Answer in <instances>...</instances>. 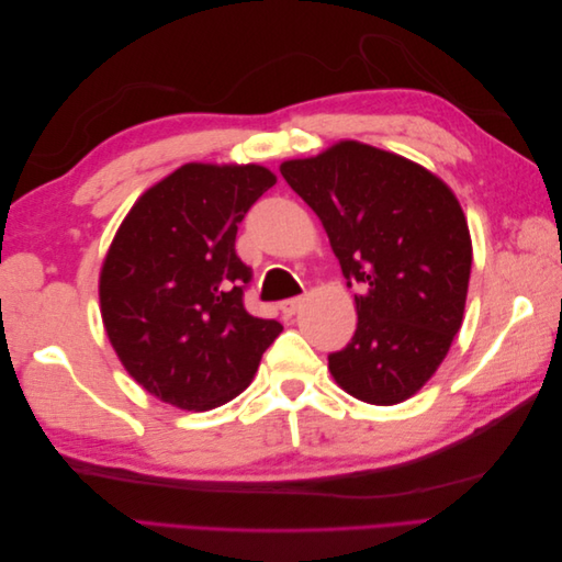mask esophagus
Here are the masks:
<instances>
[{
  "label": "esophagus",
  "instance_id": "1",
  "mask_svg": "<svg viewBox=\"0 0 562 562\" xmlns=\"http://www.w3.org/2000/svg\"><path fill=\"white\" fill-rule=\"evenodd\" d=\"M304 304V297L302 295H297V297H288V300H283L281 304H279V310L285 314V316H293L300 307Z\"/></svg>",
  "mask_w": 562,
  "mask_h": 562
}]
</instances>
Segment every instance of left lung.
Listing matches in <instances>:
<instances>
[{
  "mask_svg": "<svg viewBox=\"0 0 562 562\" xmlns=\"http://www.w3.org/2000/svg\"><path fill=\"white\" fill-rule=\"evenodd\" d=\"M281 176L328 232L347 279L359 283L356 333L328 353L353 398L396 405L443 363L462 326L471 236L450 187L413 161L345 140Z\"/></svg>",
  "mask_w": 562,
  "mask_h": 562,
  "instance_id": "8db88e82",
  "label": "left lung"
}]
</instances>
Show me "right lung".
I'll list each match as a JSON object with an SVG mask.
<instances>
[{"label": "right lung", "instance_id": "1", "mask_svg": "<svg viewBox=\"0 0 562 562\" xmlns=\"http://www.w3.org/2000/svg\"><path fill=\"white\" fill-rule=\"evenodd\" d=\"M262 166L184 164L147 190L100 271V314L128 375L182 411L225 405L250 384L274 318L246 312L252 269L234 241L271 184Z\"/></svg>", "mask_w": 562, "mask_h": 562}]
</instances>
